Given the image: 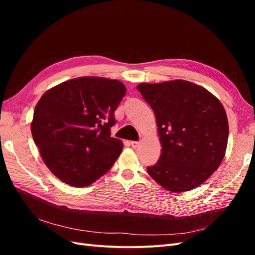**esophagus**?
Here are the masks:
<instances>
[{"instance_id":"34e87169","label":"esophagus","mask_w":255,"mask_h":255,"mask_svg":"<svg viewBox=\"0 0 255 255\" xmlns=\"http://www.w3.org/2000/svg\"><path fill=\"white\" fill-rule=\"evenodd\" d=\"M139 143H140L139 141H134V140H133V141H130V145H132L134 149H135V148H137V146L139 145Z\"/></svg>"}]
</instances>
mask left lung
<instances>
[{"label": "left lung", "instance_id": "8db88e82", "mask_svg": "<svg viewBox=\"0 0 255 255\" xmlns=\"http://www.w3.org/2000/svg\"><path fill=\"white\" fill-rule=\"evenodd\" d=\"M155 114L161 154L148 173L169 191L204 183L225 157L229 123L225 107L205 88L175 80L137 86Z\"/></svg>", "mask_w": 255, "mask_h": 255}]
</instances>
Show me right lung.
<instances>
[{
	"mask_svg": "<svg viewBox=\"0 0 255 255\" xmlns=\"http://www.w3.org/2000/svg\"><path fill=\"white\" fill-rule=\"evenodd\" d=\"M126 92L120 81L83 76L40 98L30 129L44 164L60 181L85 187L112 168L123 145L111 137V128Z\"/></svg>",
	"mask_w": 255,
	"mask_h": 255,
	"instance_id": "right-lung-1",
	"label": "right lung"
}]
</instances>
